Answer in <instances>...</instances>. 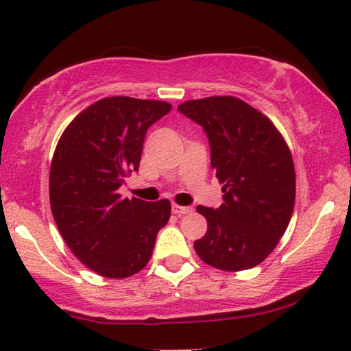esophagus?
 Returning a JSON list of instances; mask_svg holds the SVG:
<instances>
[{
    "label": "esophagus",
    "mask_w": 351,
    "mask_h": 351,
    "mask_svg": "<svg viewBox=\"0 0 351 351\" xmlns=\"http://www.w3.org/2000/svg\"><path fill=\"white\" fill-rule=\"evenodd\" d=\"M171 212L175 213V215H184V213L193 212V208H191V207H183V205H180V204H173L171 205Z\"/></svg>",
    "instance_id": "1"
}]
</instances>
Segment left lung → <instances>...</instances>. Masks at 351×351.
Wrapping results in <instances>:
<instances>
[{"mask_svg": "<svg viewBox=\"0 0 351 351\" xmlns=\"http://www.w3.org/2000/svg\"><path fill=\"white\" fill-rule=\"evenodd\" d=\"M178 110L204 127L224 193L218 208L197 205L207 232L194 249L213 268H254L274 250L291 221L295 204L291 149L273 121L239 97L186 101Z\"/></svg>", "mask_w": 351, "mask_h": 351, "instance_id": "obj_1", "label": "left lung"}]
</instances>
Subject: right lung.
Segmentation results:
<instances>
[{"instance_id":"1","label":"right lung","mask_w":351,"mask_h":351,"mask_svg":"<svg viewBox=\"0 0 351 351\" xmlns=\"http://www.w3.org/2000/svg\"><path fill=\"white\" fill-rule=\"evenodd\" d=\"M171 109L165 101L112 96L67 125L49 170V202L72 254L99 276L121 279L151 260L170 218L168 199H123V178L138 171L147 128Z\"/></svg>"}]
</instances>
